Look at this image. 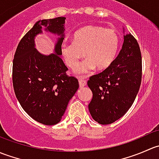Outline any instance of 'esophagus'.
<instances>
[{
    "label": "esophagus",
    "instance_id": "1",
    "mask_svg": "<svg viewBox=\"0 0 159 159\" xmlns=\"http://www.w3.org/2000/svg\"><path fill=\"white\" fill-rule=\"evenodd\" d=\"M78 82H79L80 87H84L87 84V81L85 79H84V78H80Z\"/></svg>",
    "mask_w": 159,
    "mask_h": 159
}]
</instances>
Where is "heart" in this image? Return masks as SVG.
Returning <instances> with one entry per match:
<instances>
[{
  "label": "heart",
  "mask_w": 159,
  "mask_h": 159,
  "mask_svg": "<svg viewBox=\"0 0 159 159\" xmlns=\"http://www.w3.org/2000/svg\"><path fill=\"white\" fill-rule=\"evenodd\" d=\"M119 48V37L116 31L104 27L86 26L78 30L72 42H64L61 54L68 67L74 68L84 55L88 57L75 69L77 73H87L96 67L104 70L115 60Z\"/></svg>",
  "instance_id": "obj_1"
}]
</instances>
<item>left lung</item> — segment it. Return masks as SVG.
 <instances>
[{
	"instance_id": "1",
	"label": "left lung",
	"mask_w": 159,
	"mask_h": 159,
	"mask_svg": "<svg viewBox=\"0 0 159 159\" xmlns=\"http://www.w3.org/2000/svg\"><path fill=\"white\" fill-rule=\"evenodd\" d=\"M142 71L140 48L135 38L127 34L111 65L88 81L93 94L89 109L94 121L111 124L129 111L140 89Z\"/></svg>"
}]
</instances>
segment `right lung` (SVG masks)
Here are the masks:
<instances>
[{"instance_id":"obj_1","label":"right lung","mask_w":159,"mask_h":159,"mask_svg":"<svg viewBox=\"0 0 159 159\" xmlns=\"http://www.w3.org/2000/svg\"><path fill=\"white\" fill-rule=\"evenodd\" d=\"M65 19L58 17L36 22L20 41L13 61V86L19 103L33 119L46 125L61 121L79 88L78 79L67 75L68 69L61 57ZM42 26L60 36L55 53L49 56L35 48L34 38L42 33Z\"/></svg>"}]
</instances>
